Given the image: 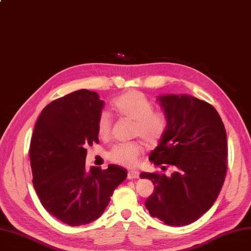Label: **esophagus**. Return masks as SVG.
I'll list each match as a JSON object with an SVG mask.
<instances>
[{"instance_id":"1","label":"esophagus","mask_w":251,"mask_h":251,"mask_svg":"<svg viewBox=\"0 0 251 251\" xmlns=\"http://www.w3.org/2000/svg\"><path fill=\"white\" fill-rule=\"evenodd\" d=\"M139 178V172L138 171L131 170L128 172V179H137Z\"/></svg>"}]
</instances>
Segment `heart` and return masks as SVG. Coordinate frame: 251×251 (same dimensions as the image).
I'll list each match as a JSON object with an SVG mask.
<instances>
[{
  "mask_svg": "<svg viewBox=\"0 0 251 251\" xmlns=\"http://www.w3.org/2000/svg\"><path fill=\"white\" fill-rule=\"evenodd\" d=\"M113 109L122 117L134 121L133 134L140 136L149 144H155L163 137L167 128V118L162 112L153 111L150 100L139 91H128L117 98ZM111 121L107 113H101L98 121V133L100 137L110 134ZM142 144L138 141L121 143L115 146L109 152V159L127 168L137 166Z\"/></svg>",
  "mask_w": 251,
  "mask_h": 251,
  "instance_id": "obj_1",
  "label": "heart"
}]
</instances>
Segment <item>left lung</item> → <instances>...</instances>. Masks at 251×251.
I'll use <instances>...</instances> for the list:
<instances>
[{
  "mask_svg": "<svg viewBox=\"0 0 251 251\" xmlns=\"http://www.w3.org/2000/svg\"><path fill=\"white\" fill-rule=\"evenodd\" d=\"M167 118V128L150 161L171 176L141 173L154 185L146 201L151 217L169 226H185L212 207L227 171V135L212 104L189 95L156 98Z\"/></svg>",
  "mask_w": 251,
  "mask_h": 251,
  "instance_id": "8db88e82",
  "label": "left lung"
}]
</instances>
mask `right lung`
I'll return each instance as SVG.
<instances>
[{
	"label": "right lung",
	"instance_id": "1",
	"mask_svg": "<svg viewBox=\"0 0 251 251\" xmlns=\"http://www.w3.org/2000/svg\"><path fill=\"white\" fill-rule=\"evenodd\" d=\"M103 103L98 92L76 90L50 102L34 126L29 149L33 187L47 212L69 226L99 219L127 177L126 169L117 165L85 169L86 148L99 143Z\"/></svg>",
	"mask_w": 251,
	"mask_h": 251
}]
</instances>
